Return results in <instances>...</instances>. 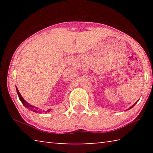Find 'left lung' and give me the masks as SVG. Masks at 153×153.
Segmentation results:
<instances>
[{
	"label": "left lung",
	"mask_w": 153,
	"mask_h": 153,
	"mask_svg": "<svg viewBox=\"0 0 153 153\" xmlns=\"http://www.w3.org/2000/svg\"><path fill=\"white\" fill-rule=\"evenodd\" d=\"M134 105H133V106H132V107H130V108H132V107H134Z\"/></svg>",
	"instance_id": "left-lung-1"
}]
</instances>
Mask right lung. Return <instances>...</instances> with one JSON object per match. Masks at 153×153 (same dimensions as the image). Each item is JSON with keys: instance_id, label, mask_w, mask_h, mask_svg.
Listing matches in <instances>:
<instances>
[{"instance_id": "right-lung-1", "label": "right lung", "mask_w": 153, "mask_h": 153, "mask_svg": "<svg viewBox=\"0 0 153 153\" xmlns=\"http://www.w3.org/2000/svg\"><path fill=\"white\" fill-rule=\"evenodd\" d=\"M16 90H17V94H18V97H19V100H21V102H22V104L24 105L25 107H27L28 109H30V110H32V111H33V112H37V111H36V109L35 110V109H33V107H33L32 105H29V103H27L26 101H25V100L24 99V98H23V97H22V95L20 94V93H19V90H18V89L17 88H16ZM49 110H47V111H48Z\"/></svg>"}]
</instances>
